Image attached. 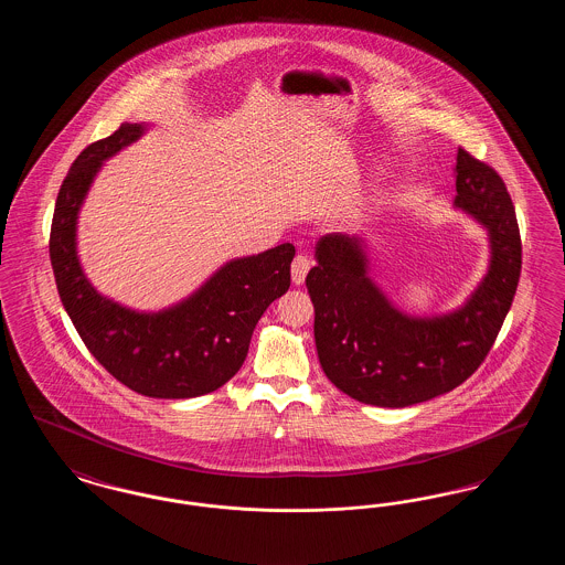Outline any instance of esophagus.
Wrapping results in <instances>:
<instances>
[{"instance_id":"34e87169","label":"esophagus","mask_w":565,"mask_h":565,"mask_svg":"<svg viewBox=\"0 0 565 565\" xmlns=\"http://www.w3.org/2000/svg\"><path fill=\"white\" fill-rule=\"evenodd\" d=\"M309 269H311V260H309V256L298 254L295 260H292V281H295L296 286H300V284L305 281V277H307Z\"/></svg>"}]
</instances>
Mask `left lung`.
<instances>
[{
  "label": "left lung",
  "mask_w": 565,
  "mask_h": 565,
  "mask_svg": "<svg viewBox=\"0 0 565 565\" xmlns=\"http://www.w3.org/2000/svg\"><path fill=\"white\" fill-rule=\"evenodd\" d=\"M456 207L481 222L489 269L451 313L411 318L369 277L364 239L326 235L307 275L316 348L326 376L353 401L403 408L447 394L472 375L511 309L521 275V235L511 194L493 167L457 150Z\"/></svg>",
  "instance_id": "8db88e82"
}]
</instances>
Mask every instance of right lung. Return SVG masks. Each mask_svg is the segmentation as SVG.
<instances>
[{"mask_svg":"<svg viewBox=\"0 0 565 565\" xmlns=\"http://www.w3.org/2000/svg\"><path fill=\"white\" fill-rule=\"evenodd\" d=\"M143 131L146 125H120L86 146L65 175L51 226L54 281L84 345L109 375L141 396L194 398L242 369L260 316L290 288L295 245L226 263L194 295L159 313H139L99 295L78 260V212L102 162Z\"/></svg>","mask_w":565,"mask_h":565,"instance_id":"right-lung-1","label":"right lung"}]
</instances>
